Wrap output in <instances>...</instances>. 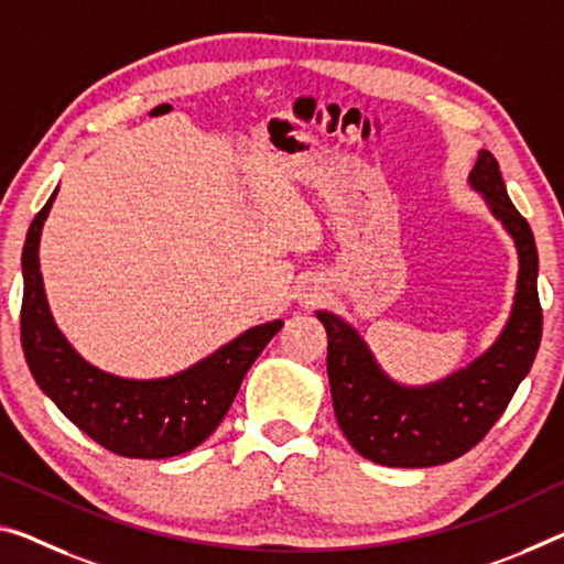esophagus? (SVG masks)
<instances>
[{"label":"esophagus","instance_id":"esophagus-1","mask_svg":"<svg viewBox=\"0 0 564 564\" xmlns=\"http://www.w3.org/2000/svg\"><path fill=\"white\" fill-rule=\"evenodd\" d=\"M327 297V288L319 280H305L297 288V294H294V300H297V305L302 310H312L317 305H323Z\"/></svg>","mask_w":564,"mask_h":564}]
</instances>
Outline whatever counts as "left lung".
I'll return each mask as SVG.
<instances>
[{"instance_id": "1", "label": "left lung", "mask_w": 564, "mask_h": 564, "mask_svg": "<svg viewBox=\"0 0 564 564\" xmlns=\"http://www.w3.org/2000/svg\"><path fill=\"white\" fill-rule=\"evenodd\" d=\"M469 186L484 198L517 249V292L497 340L469 366L423 386H405L380 368L366 337L330 310L315 315L327 333V378L335 419L350 446L368 462L426 469L454 462L487 436L517 386L530 372L542 340L536 297L534 234L509 202L499 163L479 151Z\"/></svg>"}]
</instances>
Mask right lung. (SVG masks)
Returning a JSON list of instances; mask_svg holds the SVG:
<instances>
[{
    "mask_svg": "<svg viewBox=\"0 0 564 564\" xmlns=\"http://www.w3.org/2000/svg\"><path fill=\"white\" fill-rule=\"evenodd\" d=\"M55 194L30 224L22 249V350L34 383L77 429L128 458L192 452L219 426L247 370L282 330V319L249 327L186 370L123 378L85 360L52 317L40 272V237Z\"/></svg>",
    "mask_w": 564,
    "mask_h": 564,
    "instance_id": "1",
    "label": "right lung"
}]
</instances>
